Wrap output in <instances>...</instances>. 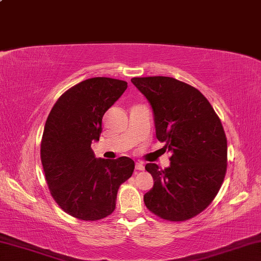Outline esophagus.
Masks as SVG:
<instances>
[{"label":"esophagus","mask_w":261,"mask_h":261,"mask_svg":"<svg viewBox=\"0 0 261 261\" xmlns=\"http://www.w3.org/2000/svg\"><path fill=\"white\" fill-rule=\"evenodd\" d=\"M136 169L137 170H144L145 169V166H144V163L143 162H137L136 163Z\"/></svg>","instance_id":"1"}]
</instances>
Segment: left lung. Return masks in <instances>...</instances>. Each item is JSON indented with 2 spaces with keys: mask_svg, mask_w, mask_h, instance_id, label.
Masks as SVG:
<instances>
[{
  "mask_svg": "<svg viewBox=\"0 0 261 261\" xmlns=\"http://www.w3.org/2000/svg\"><path fill=\"white\" fill-rule=\"evenodd\" d=\"M151 105L156 138L171 153L161 170L145 166L154 185L147 208L168 221H185L204 211L218 194L227 170V138L213 107L197 88L171 77L132 78Z\"/></svg>",
  "mask_w": 261,
  "mask_h": 261,
  "instance_id": "left-lung-1",
  "label": "left lung"
}]
</instances>
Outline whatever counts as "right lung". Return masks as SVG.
<instances>
[{
  "mask_svg": "<svg viewBox=\"0 0 261 261\" xmlns=\"http://www.w3.org/2000/svg\"><path fill=\"white\" fill-rule=\"evenodd\" d=\"M126 87L120 79H86L62 94L48 115L41 140L43 171L53 198L73 218L95 221L112 214L118 188L134 173L130 158L98 159L91 148L102 132L105 113Z\"/></svg>",
  "mask_w": 261,
  "mask_h": 261,
  "instance_id": "right-lung-1",
  "label": "right lung"
}]
</instances>
